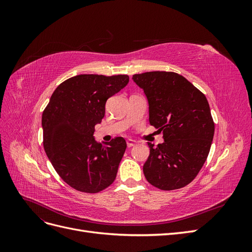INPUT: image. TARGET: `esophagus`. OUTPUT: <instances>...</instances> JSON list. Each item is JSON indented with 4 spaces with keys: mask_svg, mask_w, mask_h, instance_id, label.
Instances as JSON below:
<instances>
[{
    "mask_svg": "<svg viewBox=\"0 0 252 252\" xmlns=\"http://www.w3.org/2000/svg\"><path fill=\"white\" fill-rule=\"evenodd\" d=\"M127 146L128 147H132V146H134V145L136 144V142L135 141H133V140H127Z\"/></svg>",
    "mask_w": 252,
    "mask_h": 252,
    "instance_id": "esophagus-1",
    "label": "esophagus"
}]
</instances>
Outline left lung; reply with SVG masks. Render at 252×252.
Returning <instances> with one entry per match:
<instances>
[{
	"mask_svg": "<svg viewBox=\"0 0 252 252\" xmlns=\"http://www.w3.org/2000/svg\"><path fill=\"white\" fill-rule=\"evenodd\" d=\"M132 79L147 96L150 125L163 132L164 139L157 147L148 143L145 178L161 190L185 187L202 169L215 134L207 98L172 71L144 72Z\"/></svg>",
	"mask_w": 252,
	"mask_h": 252,
	"instance_id": "8db88e82",
	"label": "left lung"
}]
</instances>
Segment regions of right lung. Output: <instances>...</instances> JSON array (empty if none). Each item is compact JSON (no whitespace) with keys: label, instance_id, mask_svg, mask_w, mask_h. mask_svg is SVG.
I'll use <instances>...</instances> for the list:
<instances>
[{"label":"right lung","instance_id":"1","mask_svg":"<svg viewBox=\"0 0 252 252\" xmlns=\"http://www.w3.org/2000/svg\"><path fill=\"white\" fill-rule=\"evenodd\" d=\"M128 82L127 74L75 75L60 84L43 111L44 150L61 179L78 191L100 192L116 180L126 141L118 136L102 145L94 131L106 102Z\"/></svg>","mask_w":252,"mask_h":252}]
</instances>
